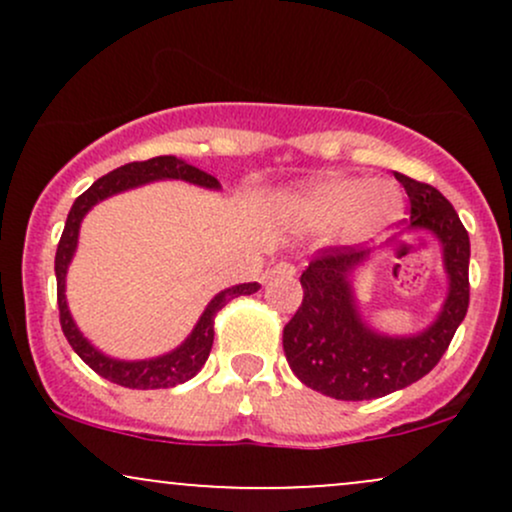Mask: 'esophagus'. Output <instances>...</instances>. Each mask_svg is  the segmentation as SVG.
I'll return each mask as SVG.
<instances>
[{"label": "esophagus", "mask_w": 512, "mask_h": 512, "mask_svg": "<svg viewBox=\"0 0 512 512\" xmlns=\"http://www.w3.org/2000/svg\"><path fill=\"white\" fill-rule=\"evenodd\" d=\"M269 274H272V276H293V274H296V267H293V264H289V262H276Z\"/></svg>", "instance_id": "1"}]
</instances>
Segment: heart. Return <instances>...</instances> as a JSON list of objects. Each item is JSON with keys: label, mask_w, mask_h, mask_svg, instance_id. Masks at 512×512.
Returning a JSON list of instances; mask_svg holds the SVG:
<instances>
[{"label": "heart", "mask_w": 512, "mask_h": 512, "mask_svg": "<svg viewBox=\"0 0 512 512\" xmlns=\"http://www.w3.org/2000/svg\"><path fill=\"white\" fill-rule=\"evenodd\" d=\"M281 214L301 231L337 228L344 243H363L404 214V195L390 180L325 175L284 195Z\"/></svg>", "instance_id": "b5f03b06"}]
</instances>
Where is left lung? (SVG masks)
<instances>
[{
  "instance_id": "8db88e82",
  "label": "left lung",
  "mask_w": 512,
  "mask_h": 512,
  "mask_svg": "<svg viewBox=\"0 0 512 512\" xmlns=\"http://www.w3.org/2000/svg\"><path fill=\"white\" fill-rule=\"evenodd\" d=\"M411 202L407 231H426L440 243L448 293L431 325L416 334H385L363 320L354 279L373 250L332 248L301 274L303 303L284 327L286 361L296 378L322 395L361 402L402 390L431 373L445 354L469 305V236L436 187L395 173ZM385 248L402 252V236Z\"/></svg>"
}]
</instances>
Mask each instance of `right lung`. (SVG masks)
Segmentation results:
<instances>
[{
    "label": "right lung",
    "mask_w": 512,
    "mask_h": 512,
    "mask_svg": "<svg viewBox=\"0 0 512 512\" xmlns=\"http://www.w3.org/2000/svg\"><path fill=\"white\" fill-rule=\"evenodd\" d=\"M156 180H185L197 187H207V190H221V182L216 180L214 175L190 166V163L182 161L178 156H156L149 158V161L127 163V166L115 168L113 173L98 178L84 195L76 197L72 209H69L67 223H64V231L55 255L57 305H60V322L64 337H67V342L72 344V349L79 354V358L88 368L96 370L101 378L110 380V383L129 387V390H161V387H175L180 383H187L190 378H195L204 363H207L211 344H214L216 313H219L228 301H233V298L250 296V293L260 289V284L252 281V284H238L216 293L207 308H204V313L199 315L197 325L192 327L190 334H187L185 342L163 356L142 358V361H122V358L105 356L101 349H96V346L88 342L79 327H76L72 313H69L67 293H64L67 291V269L74 260L76 245H79L81 221H84L88 211L96 207L98 202H103V199Z\"/></svg>",
    "instance_id": "right-lung-1"
}]
</instances>
